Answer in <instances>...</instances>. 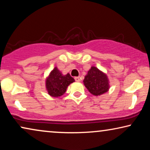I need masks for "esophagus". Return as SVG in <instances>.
Returning a JSON list of instances; mask_svg holds the SVG:
<instances>
[{"label":"esophagus","mask_w":150,"mask_h":150,"mask_svg":"<svg viewBox=\"0 0 150 150\" xmlns=\"http://www.w3.org/2000/svg\"><path fill=\"white\" fill-rule=\"evenodd\" d=\"M75 81H77V82H80V81H81V79H80V76H76L74 78Z\"/></svg>","instance_id":"obj_1"}]
</instances>
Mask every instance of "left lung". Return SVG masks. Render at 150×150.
<instances>
[{
	"label": "left lung",
	"mask_w": 150,
	"mask_h": 150,
	"mask_svg": "<svg viewBox=\"0 0 150 150\" xmlns=\"http://www.w3.org/2000/svg\"><path fill=\"white\" fill-rule=\"evenodd\" d=\"M83 82L89 91L94 96L106 93L109 88L106 75L96 67H91L85 76Z\"/></svg>",
	"instance_id": "obj_1"
}]
</instances>
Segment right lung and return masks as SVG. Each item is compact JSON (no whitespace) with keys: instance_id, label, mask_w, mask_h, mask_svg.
Masks as SVG:
<instances>
[{"instance_id":"add662e5","label":"right lung","mask_w":150,"mask_h":150,"mask_svg":"<svg viewBox=\"0 0 150 150\" xmlns=\"http://www.w3.org/2000/svg\"><path fill=\"white\" fill-rule=\"evenodd\" d=\"M73 82H74V79L69 74L63 76L55 67L46 80V86L49 95L52 97H59L65 93L67 86Z\"/></svg>"}]
</instances>
